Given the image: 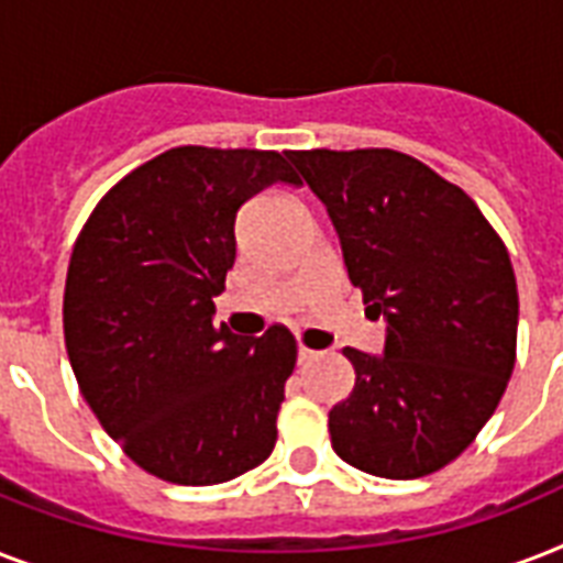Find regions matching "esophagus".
I'll use <instances>...</instances> for the list:
<instances>
[{"instance_id":"esophagus-1","label":"esophagus","mask_w":563,"mask_h":563,"mask_svg":"<svg viewBox=\"0 0 563 563\" xmlns=\"http://www.w3.org/2000/svg\"><path fill=\"white\" fill-rule=\"evenodd\" d=\"M318 353L316 351H309V347H303V344H298V362L300 365H307V362L316 360Z\"/></svg>"}]
</instances>
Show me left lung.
Segmentation results:
<instances>
[{
	"label": "left lung",
	"mask_w": 563,
	"mask_h": 563,
	"mask_svg": "<svg viewBox=\"0 0 563 563\" xmlns=\"http://www.w3.org/2000/svg\"><path fill=\"white\" fill-rule=\"evenodd\" d=\"M333 221L347 277L385 321L383 353L330 411L344 462L418 479L462 455L515 371L517 280L506 245L462 189L391 148L286 154Z\"/></svg>",
	"instance_id": "1"
}]
</instances>
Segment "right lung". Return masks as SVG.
Listing matches in <instances>:
<instances>
[{"mask_svg": "<svg viewBox=\"0 0 563 563\" xmlns=\"http://www.w3.org/2000/svg\"><path fill=\"white\" fill-rule=\"evenodd\" d=\"M272 184H300L283 154L180 145L119 180L75 242L64 291L75 379L104 432L175 485L236 479L277 441L295 339L212 324L239 207Z\"/></svg>", "mask_w": 563, "mask_h": 563, "instance_id": "1", "label": "right lung"}]
</instances>
